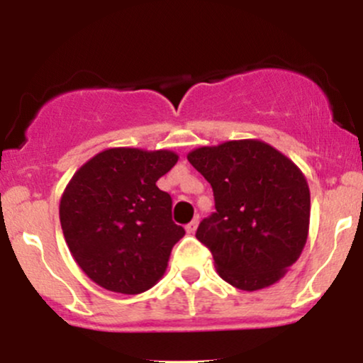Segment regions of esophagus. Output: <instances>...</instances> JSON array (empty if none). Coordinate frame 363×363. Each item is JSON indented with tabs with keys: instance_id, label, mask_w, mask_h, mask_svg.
I'll return each instance as SVG.
<instances>
[{
	"instance_id": "obj_1",
	"label": "esophagus",
	"mask_w": 363,
	"mask_h": 363,
	"mask_svg": "<svg viewBox=\"0 0 363 363\" xmlns=\"http://www.w3.org/2000/svg\"><path fill=\"white\" fill-rule=\"evenodd\" d=\"M198 223H199L198 218H194L193 222L187 223V225H186V232H187V234H194L196 228H198Z\"/></svg>"
}]
</instances>
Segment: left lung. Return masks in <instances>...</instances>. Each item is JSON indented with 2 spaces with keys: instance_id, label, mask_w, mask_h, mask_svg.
Listing matches in <instances>:
<instances>
[{
  "instance_id": "left-lung-1",
  "label": "left lung",
  "mask_w": 363,
  "mask_h": 363,
  "mask_svg": "<svg viewBox=\"0 0 363 363\" xmlns=\"http://www.w3.org/2000/svg\"><path fill=\"white\" fill-rule=\"evenodd\" d=\"M187 160L213 187L216 211L196 239L235 289H266L301 257L309 235L311 193L302 170L261 140L199 147Z\"/></svg>"
}]
</instances>
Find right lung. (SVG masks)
Returning <instances> with one entry per match:
<instances>
[{
	"mask_svg": "<svg viewBox=\"0 0 363 363\" xmlns=\"http://www.w3.org/2000/svg\"><path fill=\"white\" fill-rule=\"evenodd\" d=\"M170 150L107 148L74 172L60 201L69 252L102 289L136 295L167 269L186 234L172 222V198L157 181L177 164Z\"/></svg>",
	"mask_w": 363,
	"mask_h": 363,
	"instance_id": "right-lung-1",
	"label": "right lung"
}]
</instances>
